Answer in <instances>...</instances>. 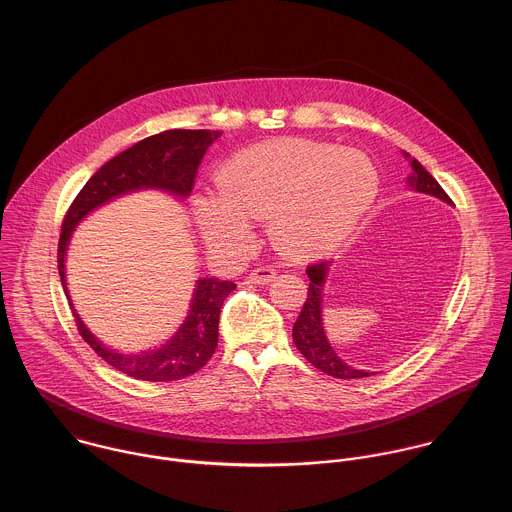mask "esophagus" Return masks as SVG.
Segmentation results:
<instances>
[{
	"label": "esophagus",
	"instance_id": "34e87169",
	"mask_svg": "<svg viewBox=\"0 0 512 512\" xmlns=\"http://www.w3.org/2000/svg\"><path fill=\"white\" fill-rule=\"evenodd\" d=\"M276 278V270L274 268H254L248 274V282L250 284H270Z\"/></svg>",
	"mask_w": 512,
	"mask_h": 512
}]
</instances>
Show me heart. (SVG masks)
Masks as SVG:
<instances>
[{
	"instance_id": "obj_1",
	"label": "heart",
	"mask_w": 512,
	"mask_h": 512,
	"mask_svg": "<svg viewBox=\"0 0 512 512\" xmlns=\"http://www.w3.org/2000/svg\"><path fill=\"white\" fill-rule=\"evenodd\" d=\"M218 180L220 190L194 200L206 244L242 252L252 238V220H270L274 246L292 260L336 250L379 192V172L363 153L312 141L244 149L224 163Z\"/></svg>"
}]
</instances>
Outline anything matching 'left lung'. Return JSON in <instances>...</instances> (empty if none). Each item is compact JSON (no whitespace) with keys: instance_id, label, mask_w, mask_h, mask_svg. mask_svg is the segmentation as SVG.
<instances>
[{"instance_id":"left-lung-1","label":"left lung","mask_w":512,"mask_h":512,"mask_svg":"<svg viewBox=\"0 0 512 512\" xmlns=\"http://www.w3.org/2000/svg\"><path fill=\"white\" fill-rule=\"evenodd\" d=\"M403 157L409 161L411 165V174L407 176V186L415 192L421 194H429L435 196L447 204H453L451 198L447 196V192L441 188V184L425 171V167L413 159L409 153L403 151ZM330 266L332 262H320L314 266H308L306 274L310 278V288H308V298L306 304L294 324L292 330V338L296 347L300 349V353L318 369H322L324 373L338 377V379H357V377H369L375 375L377 371H367V369H357L347 365L340 355L336 353L334 345L328 340L326 330H324V288L330 276Z\"/></svg>"}]
</instances>
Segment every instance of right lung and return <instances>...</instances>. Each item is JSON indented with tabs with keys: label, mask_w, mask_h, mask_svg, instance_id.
I'll list each match as a JSON object with an SVG mask.
<instances>
[{
	"label": "right lung",
	"mask_w": 512,
	"mask_h": 512,
	"mask_svg": "<svg viewBox=\"0 0 512 512\" xmlns=\"http://www.w3.org/2000/svg\"><path fill=\"white\" fill-rule=\"evenodd\" d=\"M220 137L218 131L172 129L147 137L119 153L95 172L73 200L61 228L57 266L79 334L115 369L143 381H172L198 371L218 345L220 308L236 284L218 278H198L186 318L169 340L153 349L121 351L105 345L81 320L67 288L65 260L75 228L97 208L139 190H161L186 198L206 149Z\"/></svg>",
	"instance_id": "add662e5"
}]
</instances>
